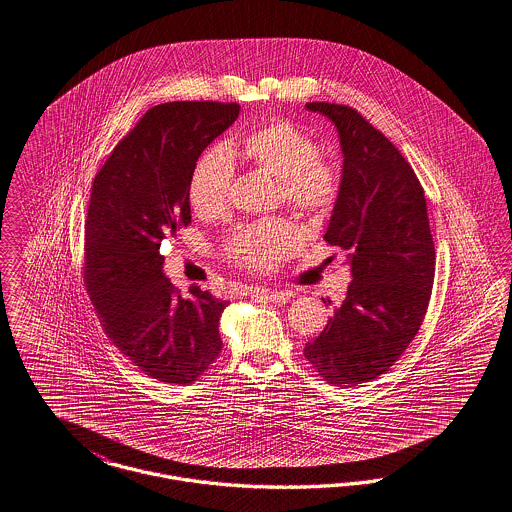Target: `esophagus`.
Wrapping results in <instances>:
<instances>
[{"instance_id": "34e87169", "label": "esophagus", "mask_w": 512, "mask_h": 512, "mask_svg": "<svg viewBox=\"0 0 512 512\" xmlns=\"http://www.w3.org/2000/svg\"><path fill=\"white\" fill-rule=\"evenodd\" d=\"M254 292L262 298H266L273 304H287L290 298L294 296L292 290H266V289H254Z\"/></svg>"}]
</instances>
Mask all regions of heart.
I'll return each mask as SVG.
<instances>
[{"mask_svg": "<svg viewBox=\"0 0 512 512\" xmlns=\"http://www.w3.org/2000/svg\"><path fill=\"white\" fill-rule=\"evenodd\" d=\"M250 166L277 178L283 202L302 216L321 220L333 212L340 197V178L321 158L312 135L285 118H271L243 135L231 149ZM233 162L225 149L200 156L189 199L200 218H216L229 204ZM304 243L300 229L283 218L239 225L225 241V258L248 271H269L294 256Z\"/></svg>", "mask_w": 512, "mask_h": 512, "instance_id": "obj_1", "label": "heart"}]
</instances>
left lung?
Wrapping results in <instances>:
<instances>
[{
    "label": "left lung",
    "mask_w": 512,
    "mask_h": 512,
    "mask_svg": "<svg viewBox=\"0 0 512 512\" xmlns=\"http://www.w3.org/2000/svg\"><path fill=\"white\" fill-rule=\"evenodd\" d=\"M306 107L340 137V197L323 239L348 252L354 281L304 356L329 384L356 386L384 375L419 333L436 250L423 185L396 145L348 105Z\"/></svg>",
    "instance_id": "obj_1"
}]
</instances>
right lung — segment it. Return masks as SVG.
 I'll use <instances>...</instances> for the list:
<instances>
[{
    "label": "right lung",
    "instance_id": "right-lung-1",
    "mask_svg": "<svg viewBox=\"0 0 512 512\" xmlns=\"http://www.w3.org/2000/svg\"><path fill=\"white\" fill-rule=\"evenodd\" d=\"M237 103L172 101L145 112L93 179L84 283L101 327L139 371L189 384L222 352L227 302L183 298L162 273V241L191 223L189 185L200 153L239 116Z\"/></svg>",
    "mask_w": 512,
    "mask_h": 512
}]
</instances>
